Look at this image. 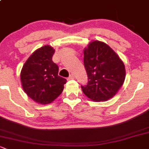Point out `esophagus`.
<instances>
[{
  "label": "esophagus",
  "instance_id": "34e87169",
  "mask_svg": "<svg viewBox=\"0 0 149 149\" xmlns=\"http://www.w3.org/2000/svg\"><path fill=\"white\" fill-rule=\"evenodd\" d=\"M74 79V76L73 75H70V76L68 77V79Z\"/></svg>",
  "mask_w": 149,
  "mask_h": 149
}]
</instances>
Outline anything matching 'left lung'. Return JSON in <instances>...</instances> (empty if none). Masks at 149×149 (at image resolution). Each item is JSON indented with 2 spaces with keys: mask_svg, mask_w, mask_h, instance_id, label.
<instances>
[{
  "mask_svg": "<svg viewBox=\"0 0 149 149\" xmlns=\"http://www.w3.org/2000/svg\"><path fill=\"white\" fill-rule=\"evenodd\" d=\"M84 63L88 75L83 92L94 101H106L116 95L126 77L123 63L107 44L93 41L84 51Z\"/></svg>",
  "mask_w": 149,
  "mask_h": 149,
  "instance_id": "left-lung-1",
  "label": "left lung"
}]
</instances>
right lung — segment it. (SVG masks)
Instances as JSON below:
<instances>
[{
  "mask_svg": "<svg viewBox=\"0 0 149 149\" xmlns=\"http://www.w3.org/2000/svg\"><path fill=\"white\" fill-rule=\"evenodd\" d=\"M55 50L45 46L29 58L21 73L23 90L34 101L48 104L54 101L63 90L66 79L58 75V66L53 61Z\"/></svg>",
  "mask_w": 149,
  "mask_h": 149,
  "instance_id": "obj_1",
  "label": "right lung"
}]
</instances>
